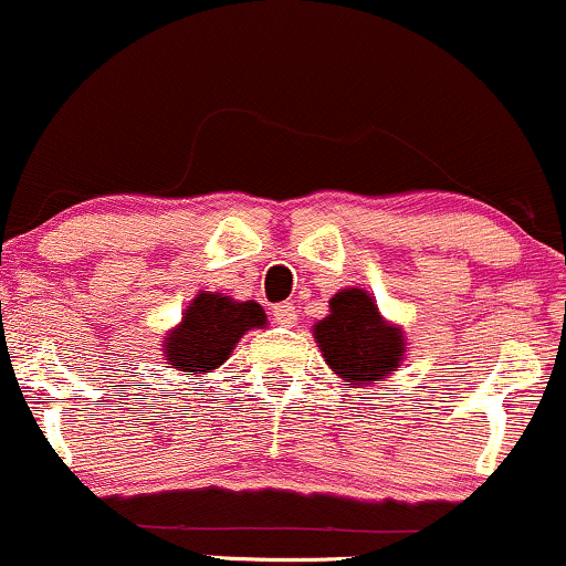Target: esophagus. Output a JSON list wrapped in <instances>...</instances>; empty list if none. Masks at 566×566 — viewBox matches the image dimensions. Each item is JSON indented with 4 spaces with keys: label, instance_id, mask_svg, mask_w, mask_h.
Segmentation results:
<instances>
[{
    "label": "esophagus",
    "instance_id": "1",
    "mask_svg": "<svg viewBox=\"0 0 566 566\" xmlns=\"http://www.w3.org/2000/svg\"><path fill=\"white\" fill-rule=\"evenodd\" d=\"M274 319L282 324V327H292L297 322V311L292 303H279L274 305Z\"/></svg>",
    "mask_w": 566,
    "mask_h": 566
}]
</instances>
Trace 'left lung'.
Returning a JSON list of instances; mask_svg holds the SVG:
<instances>
[{"mask_svg":"<svg viewBox=\"0 0 566 566\" xmlns=\"http://www.w3.org/2000/svg\"><path fill=\"white\" fill-rule=\"evenodd\" d=\"M324 361L346 388H361L388 378L405 361V335L380 316L378 303L365 290H340L329 301V314L314 324Z\"/></svg>","mask_w":566,"mask_h":566,"instance_id":"obj_1","label":"left lung"}]
</instances>
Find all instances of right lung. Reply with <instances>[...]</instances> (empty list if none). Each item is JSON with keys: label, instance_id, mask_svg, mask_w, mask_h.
Listing matches in <instances>:
<instances>
[{"label": "right lung", "instance_id": "right-lung-1", "mask_svg": "<svg viewBox=\"0 0 566 566\" xmlns=\"http://www.w3.org/2000/svg\"><path fill=\"white\" fill-rule=\"evenodd\" d=\"M265 327V311L255 301H233L223 292H199L188 303L184 322L165 335V359L186 375L218 369L247 329Z\"/></svg>", "mask_w": 566, "mask_h": 566}]
</instances>
